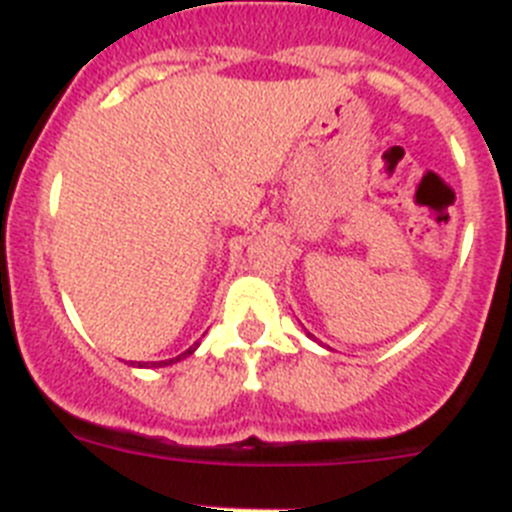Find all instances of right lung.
<instances>
[{
  "mask_svg": "<svg viewBox=\"0 0 512 512\" xmlns=\"http://www.w3.org/2000/svg\"><path fill=\"white\" fill-rule=\"evenodd\" d=\"M197 346H200V343H194L192 348H187V351H184V354H179V356H176V359H166V361H151V364H140V361H138V364H135V366H169V364H176V361H182L184 356H189V354H192V351H194V348H197Z\"/></svg>",
  "mask_w": 512,
  "mask_h": 512,
  "instance_id": "1",
  "label": "right lung"
}]
</instances>
